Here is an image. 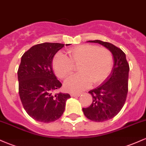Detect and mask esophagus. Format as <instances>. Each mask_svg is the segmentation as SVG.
I'll return each mask as SVG.
<instances>
[{
  "label": "esophagus",
  "instance_id": "obj_1",
  "mask_svg": "<svg viewBox=\"0 0 146 146\" xmlns=\"http://www.w3.org/2000/svg\"><path fill=\"white\" fill-rule=\"evenodd\" d=\"M80 95V93H71V97H79Z\"/></svg>",
  "mask_w": 146,
  "mask_h": 146
}]
</instances>
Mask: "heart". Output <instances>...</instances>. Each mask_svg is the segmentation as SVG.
Here are the masks:
<instances>
[{
    "instance_id": "heart-1",
    "label": "heart",
    "mask_w": 146,
    "mask_h": 146,
    "mask_svg": "<svg viewBox=\"0 0 146 146\" xmlns=\"http://www.w3.org/2000/svg\"><path fill=\"white\" fill-rule=\"evenodd\" d=\"M68 57L61 53L55 56L52 66L56 76L65 79L79 66V73L65 81L64 88L69 93H78L105 81L113 66V57L108 48L93 44H82L67 51Z\"/></svg>"
}]
</instances>
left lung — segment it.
<instances>
[{
    "label": "left lung",
    "mask_w": 146,
    "mask_h": 146,
    "mask_svg": "<svg viewBox=\"0 0 146 146\" xmlns=\"http://www.w3.org/2000/svg\"><path fill=\"white\" fill-rule=\"evenodd\" d=\"M88 42L105 46L111 52L114 58L110 75L102 84L88 92L93 97V102L90 106L82 108L88 119L96 122L105 121L116 116L124 105L128 91L130 67L125 54L121 48L98 40Z\"/></svg>",
    "instance_id": "1"
}]
</instances>
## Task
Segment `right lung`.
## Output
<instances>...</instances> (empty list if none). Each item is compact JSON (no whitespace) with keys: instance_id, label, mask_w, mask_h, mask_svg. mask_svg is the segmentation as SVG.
<instances>
[{"instance_id":"add662e5","label":"right lung","mask_w":146,"mask_h":146,"mask_svg":"<svg viewBox=\"0 0 146 146\" xmlns=\"http://www.w3.org/2000/svg\"><path fill=\"white\" fill-rule=\"evenodd\" d=\"M64 46L41 43L30 48L21 58L18 70L20 98L27 113L38 121L50 123L58 119L71 98L68 93H53L62 84L52 70V60Z\"/></svg>"}]
</instances>
